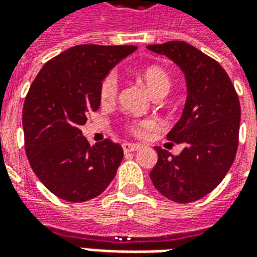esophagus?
<instances>
[{
	"label": "esophagus",
	"mask_w": 257,
	"mask_h": 257,
	"mask_svg": "<svg viewBox=\"0 0 257 257\" xmlns=\"http://www.w3.org/2000/svg\"><path fill=\"white\" fill-rule=\"evenodd\" d=\"M122 149L125 153H131V151H138L140 149L139 145H134V143H123Z\"/></svg>",
	"instance_id": "1"
}]
</instances>
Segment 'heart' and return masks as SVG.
<instances>
[{
    "label": "heart",
    "instance_id": "b5f03b06",
    "mask_svg": "<svg viewBox=\"0 0 257 257\" xmlns=\"http://www.w3.org/2000/svg\"><path fill=\"white\" fill-rule=\"evenodd\" d=\"M140 82L143 84L146 89L149 90L154 99H160L165 96L171 89V78L164 68L158 66H150V67L143 68L139 73ZM118 92V81L114 74H108L106 78L101 81L99 96H100L101 103L110 104L115 100ZM156 128V122L151 119H143V121H135L129 123L128 129L136 136H142L146 132Z\"/></svg>",
    "mask_w": 257,
    "mask_h": 257
}]
</instances>
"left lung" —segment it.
Returning a JSON list of instances; mask_svg holds the SVG:
<instances>
[{
    "instance_id": "left-lung-1",
    "label": "left lung",
    "mask_w": 257,
    "mask_h": 257,
    "mask_svg": "<svg viewBox=\"0 0 257 257\" xmlns=\"http://www.w3.org/2000/svg\"><path fill=\"white\" fill-rule=\"evenodd\" d=\"M147 49L171 59L183 71L187 86L182 117L167 135L183 150L172 156L156 147L158 161L150 179L168 199L193 202L216 189L234 162L241 121L237 92L224 68L187 42L169 41Z\"/></svg>"
}]
</instances>
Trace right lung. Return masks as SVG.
<instances>
[{
    "label": "right lung",
    "mask_w": 257,
    "mask_h": 257,
    "mask_svg": "<svg viewBox=\"0 0 257 257\" xmlns=\"http://www.w3.org/2000/svg\"><path fill=\"white\" fill-rule=\"evenodd\" d=\"M134 45H77L51 59L33 81L23 106L27 158L45 187L68 202L100 195L122 161L111 140L90 146L81 132L100 106L103 79Z\"/></svg>",
    "instance_id": "1"
}]
</instances>
